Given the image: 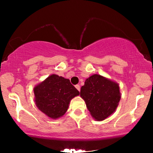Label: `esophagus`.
Returning <instances> with one entry per match:
<instances>
[{
    "instance_id": "1",
    "label": "esophagus",
    "mask_w": 153,
    "mask_h": 153,
    "mask_svg": "<svg viewBox=\"0 0 153 153\" xmlns=\"http://www.w3.org/2000/svg\"><path fill=\"white\" fill-rule=\"evenodd\" d=\"M75 87H76V88L78 90V91L80 92V90H81V88H80V85H75Z\"/></svg>"
}]
</instances>
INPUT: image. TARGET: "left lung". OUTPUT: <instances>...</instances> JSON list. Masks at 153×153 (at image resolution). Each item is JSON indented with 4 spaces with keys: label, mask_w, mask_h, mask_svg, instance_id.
<instances>
[{
    "label": "left lung",
    "mask_w": 153,
    "mask_h": 153,
    "mask_svg": "<svg viewBox=\"0 0 153 153\" xmlns=\"http://www.w3.org/2000/svg\"><path fill=\"white\" fill-rule=\"evenodd\" d=\"M80 96L96 120H104L118 107L121 95L116 82L100 74H93L81 88Z\"/></svg>",
    "instance_id": "obj_1"
}]
</instances>
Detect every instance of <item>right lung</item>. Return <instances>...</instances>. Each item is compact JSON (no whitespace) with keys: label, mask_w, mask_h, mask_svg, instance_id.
Instances as JSON below:
<instances>
[{"label":"right lung","mask_w":153,"mask_h":153,"mask_svg":"<svg viewBox=\"0 0 153 153\" xmlns=\"http://www.w3.org/2000/svg\"><path fill=\"white\" fill-rule=\"evenodd\" d=\"M37 107L52 119L60 118L65 114L70 100L79 95L68 79L52 74L34 88Z\"/></svg>","instance_id":"add662e5"}]
</instances>
